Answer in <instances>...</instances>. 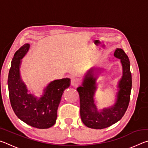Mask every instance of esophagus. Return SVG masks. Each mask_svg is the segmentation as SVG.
<instances>
[{
    "instance_id": "obj_1",
    "label": "esophagus",
    "mask_w": 148,
    "mask_h": 148,
    "mask_svg": "<svg viewBox=\"0 0 148 148\" xmlns=\"http://www.w3.org/2000/svg\"><path fill=\"white\" fill-rule=\"evenodd\" d=\"M79 85L78 80L76 78H72L71 79V86L73 87H77Z\"/></svg>"
}]
</instances>
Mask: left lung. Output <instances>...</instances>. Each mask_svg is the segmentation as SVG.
<instances>
[{
	"label": "left lung",
	"instance_id": "1",
	"mask_svg": "<svg viewBox=\"0 0 148 148\" xmlns=\"http://www.w3.org/2000/svg\"><path fill=\"white\" fill-rule=\"evenodd\" d=\"M114 55L121 60L123 68V76L118 83L119 91L114 106L105 108L101 111L97 108L94 100L97 89V76L94 71L97 69H90L84 77L82 86L77 88L80 101V116L84 124L89 128L102 129L116 123L124 116L129 106L132 88L129 57L121 48H117Z\"/></svg>",
	"mask_w": 148,
	"mask_h": 148
}]
</instances>
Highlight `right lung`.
<instances>
[{
  "instance_id": "1",
  "label": "right lung",
  "mask_w": 148,
  "mask_h": 148,
  "mask_svg": "<svg viewBox=\"0 0 148 148\" xmlns=\"http://www.w3.org/2000/svg\"><path fill=\"white\" fill-rule=\"evenodd\" d=\"M29 47V44H25L12 59L8 78L10 101L14 113L21 121L35 128L48 129L56 123L61 97L71 85V79L62 78L51 82L39 99L28 93L20 76L19 67Z\"/></svg>"
}]
</instances>
